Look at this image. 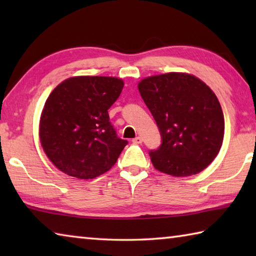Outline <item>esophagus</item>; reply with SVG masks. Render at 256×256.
<instances>
[{"mask_svg": "<svg viewBox=\"0 0 256 256\" xmlns=\"http://www.w3.org/2000/svg\"><path fill=\"white\" fill-rule=\"evenodd\" d=\"M132 142H133V144H142V138L140 136H136V138H133Z\"/></svg>", "mask_w": 256, "mask_h": 256, "instance_id": "obj_1", "label": "esophagus"}]
</instances>
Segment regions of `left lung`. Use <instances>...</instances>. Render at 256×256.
<instances>
[{"label":"left lung","instance_id":"1","mask_svg":"<svg viewBox=\"0 0 256 256\" xmlns=\"http://www.w3.org/2000/svg\"><path fill=\"white\" fill-rule=\"evenodd\" d=\"M157 123L162 144L150 150L156 170L190 176L214 162L222 146L224 120L214 92L198 78L170 72L138 86Z\"/></svg>","mask_w":256,"mask_h":256}]
</instances>
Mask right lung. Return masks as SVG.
Wrapping results in <instances>:
<instances>
[{"label":"right lung","mask_w":256,"mask_h":256,"mask_svg":"<svg viewBox=\"0 0 256 256\" xmlns=\"http://www.w3.org/2000/svg\"><path fill=\"white\" fill-rule=\"evenodd\" d=\"M123 86L118 78L74 76L52 92L42 112L40 136L60 172L92 180L114 166L128 141L118 136L108 110Z\"/></svg>","instance_id":"obj_1"}]
</instances>
